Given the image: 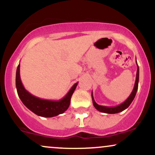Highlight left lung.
<instances>
[{
    "mask_svg": "<svg viewBox=\"0 0 155 155\" xmlns=\"http://www.w3.org/2000/svg\"><path fill=\"white\" fill-rule=\"evenodd\" d=\"M137 63V62H136ZM137 73H136V82H135L134 87L131 94L130 96L127 97V99L124 102L121 104L120 105L117 106H114V107H108V106H100L97 104H96V102L94 100L93 97V94L92 92V103H93L94 106L97 111L103 112V113H106V114H117L119 112H121L124 111V109H126L127 108L129 107V106L130 105L133 99L135 98V96L136 95L137 90H138V79H139V68H138V64H137Z\"/></svg>",
    "mask_w": 155,
    "mask_h": 155,
    "instance_id": "obj_1",
    "label": "left lung"
}]
</instances>
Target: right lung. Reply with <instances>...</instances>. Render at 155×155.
<instances>
[{
  "instance_id": "add662e5",
  "label": "right lung",
  "mask_w": 155,
  "mask_h": 155,
  "mask_svg": "<svg viewBox=\"0 0 155 155\" xmlns=\"http://www.w3.org/2000/svg\"><path fill=\"white\" fill-rule=\"evenodd\" d=\"M19 68L20 64L17 66L16 73V87L19 98L28 109L38 116L43 117H56L66 111L70 106L71 98L77 86L78 82L74 84L66 95L60 100H44L35 97L25 89L20 79Z\"/></svg>"
}]
</instances>
